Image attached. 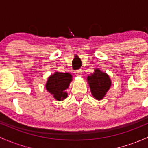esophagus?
I'll return each instance as SVG.
<instances>
[{
	"label": "esophagus",
	"mask_w": 148,
	"mask_h": 148,
	"mask_svg": "<svg viewBox=\"0 0 148 148\" xmlns=\"http://www.w3.org/2000/svg\"><path fill=\"white\" fill-rule=\"evenodd\" d=\"M82 69H79L75 71V74L77 76V77H81L82 76Z\"/></svg>",
	"instance_id": "esophagus-1"
}]
</instances>
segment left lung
<instances>
[{
	"mask_svg": "<svg viewBox=\"0 0 148 148\" xmlns=\"http://www.w3.org/2000/svg\"><path fill=\"white\" fill-rule=\"evenodd\" d=\"M87 82L89 85L92 96L96 100H102L111 86V80L108 74L99 68L87 77Z\"/></svg>",
	"mask_w": 148,
	"mask_h": 148,
	"instance_id": "1",
	"label": "left lung"
}]
</instances>
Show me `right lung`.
<instances>
[{
  "label": "right lung",
  "instance_id": "right-lung-1",
  "mask_svg": "<svg viewBox=\"0 0 148 148\" xmlns=\"http://www.w3.org/2000/svg\"><path fill=\"white\" fill-rule=\"evenodd\" d=\"M71 81L72 76L69 73L55 71L48 77L45 88L56 100L61 101L67 97L68 94L66 90L69 88Z\"/></svg>",
  "mask_w": 148,
  "mask_h": 148
}]
</instances>
